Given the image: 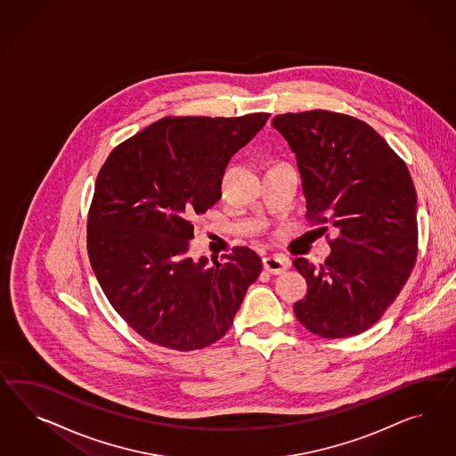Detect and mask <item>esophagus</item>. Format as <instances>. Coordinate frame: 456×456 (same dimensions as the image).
<instances>
[{"label":"esophagus","instance_id":"obj_1","mask_svg":"<svg viewBox=\"0 0 456 456\" xmlns=\"http://www.w3.org/2000/svg\"><path fill=\"white\" fill-rule=\"evenodd\" d=\"M264 269L271 274H282L286 273V269L289 267V261L282 256H269V257H264L263 259Z\"/></svg>","mask_w":456,"mask_h":456}]
</instances>
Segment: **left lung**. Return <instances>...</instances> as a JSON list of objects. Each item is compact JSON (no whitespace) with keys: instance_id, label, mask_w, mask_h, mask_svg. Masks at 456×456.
<instances>
[{"instance_id":"1","label":"left lung","mask_w":456,"mask_h":456,"mask_svg":"<svg viewBox=\"0 0 456 456\" xmlns=\"http://www.w3.org/2000/svg\"><path fill=\"white\" fill-rule=\"evenodd\" d=\"M273 126L296 157L307 217L338 232L324 265L294 261L307 281V296L294 304V314L321 338L356 336L383 316L413 271V180L385 138L354 117L284 113Z\"/></svg>"}]
</instances>
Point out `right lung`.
Here are the masks:
<instances>
[{
    "label": "right lung",
    "instance_id": "1",
    "mask_svg": "<svg viewBox=\"0 0 456 456\" xmlns=\"http://www.w3.org/2000/svg\"><path fill=\"white\" fill-rule=\"evenodd\" d=\"M269 113L162 118L109 155L88 214V257L113 309L153 345L177 351L219 341L234 322L261 257L189 254L193 217L221 199L231 157Z\"/></svg>",
    "mask_w": 456,
    "mask_h": 456
}]
</instances>
